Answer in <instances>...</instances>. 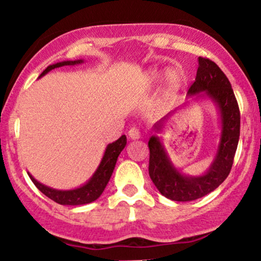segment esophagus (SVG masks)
Listing matches in <instances>:
<instances>
[{
  "label": "esophagus",
  "instance_id": "1",
  "mask_svg": "<svg viewBox=\"0 0 261 261\" xmlns=\"http://www.w3.org/2000/svg\"><path fill=\"white\" fill-rule=\"evenodd\" d=\"M128 136H129V138L132 140H137L139 139L140 138V130L138 129V128H130L129 132H128Z\"/></svg>",
  "mask_w": 261,
  "mask_h": 261
}]
</instances>
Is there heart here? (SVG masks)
<instances>
[{
  "label": "heart",
  "mask_w": 261,
  "mask_h": 261,
  "mask_svg": "<svg viewBox=\"0 0 261 261\" xmlns=\"http://www.w3.org/2000/svg\"><path fill=\"white\" fill-rule=\"evenodd\" d=\"M149 77L151 82H159L162 80L163 71H159V70H152L149 72ZM181 85V75L176 70H169L166 75V88L167 92L172 93L175 92Z\"/></svg>",
  "instance_id": "obj_1"
}]
</instances>
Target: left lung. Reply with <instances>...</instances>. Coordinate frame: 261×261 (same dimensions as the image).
Listing matches in <instances>:
<instances>
[{
	"label": "left lung",
	"mask_w": 261,
	"mask_h": 261,
	"mask_svg": "<svg viewBox=\"0 0 261 261\" xmlns=\"http://www.w3.org/2000/svg\"><path fill=\"white\" fill-rule=\"evenodd\" d=\"M189 98L208 96L215 102L220 115L221 134L217 153L204 174L185 175L173 166L160 138L152 136L149 140V174L157 190L165 197L178 202H189L203 197L214 191L230 174L233 157L240 139V109L232 87L225 73L214 62L207 58H198V69L195 82L188 92ZM167 115L155 124L161 132Z\"/></svg>",
	"instance_id": "8db88e82"
}]
</instances>
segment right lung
Returning a JSON list of instances; mask_svg holds the SVG:
<instances>
[{"instance_id": "1", "label": "right lung", "mask_w": 261, "mask_h": 261, "mask_svg": "<svg viewBox=\"0 0 261 261\" xmlns=\"http://www.w3.org/2000/svg\"><path fill=\"white\" fill-rule=\"evenodd\" d=\"M83 60H66V62H60L53 65H49L41 73L40 77L44 76L50 70L57 69V67L65 66V65H76V64H82ZM125 144H127V138L125 136H122L120 139H117L114 143L109 144L106 146L104 156H102L100 165L92 175V178L86 182L85 185L80 186V188L73 190H57L52 189L49 186H46L41 182H38L36 179L32 176L30 173H28L30 179L32 180L35 186L40 190L43 195H46L48 198L53 199L57 203L63 205H80V204H87L91 202L95 201L100 197V195L104 191V189L108 185L109 180H110L112 172H114L116 162H117V157L120 156L121 151L124 149Z\"/></svg>"}]
</instances>
